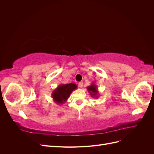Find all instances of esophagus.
I'll return each mask as SVG.
<instances>
[{"mask_svg":"<svg viewBox=\"0 0 154 154\" xmlns=\"http://www.w3.org/2000/svg\"><path fill=\"white\" fill-rule=\"evenodd\" d=\"M78 86H79V87L82 88V87H83V82H79V83H78Z\"/></svg>","mask_w":154,"mask_h":154,"instance_id":"obj_1","label":"esophagus"}]
</instances>
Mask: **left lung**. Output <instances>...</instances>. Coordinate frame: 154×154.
<instances>
[{
	"label": "left lung",
	"instance_id": "8db88e82",
	"mask_svg": "<svg viewBox=\"0 0 154 154\" xmlns=\"http://www.w3.org/2000/svg\"><path fill=\"white\" fill-rule=\"evenodd\" d=\"M87 89L91 97H95L96 99L99 97L100 93L98 89H97V87L94 82L92 83L91 85L87 88Z\"/></svg>",
	"mask_w": 154,
	"mask_h": 154
}]
</instances>
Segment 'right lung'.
<instances>
[{"instance_id":"right-lung-1","label":"right lung","mask_w":154,"mask_h":154,"mask_svg":"<svg viewBox=\"0 0 154 154\" xmlns=\"http://www.w3.org/2000/svg\"><path fill=\"white\" fill-rule=\"evenodd\" d=\"M76 88L77 85L74 83H69V84H61L53 91L51 97L54 103L58 105H62L66 103L72 92Z\"/></svg>"}]
</instances>
